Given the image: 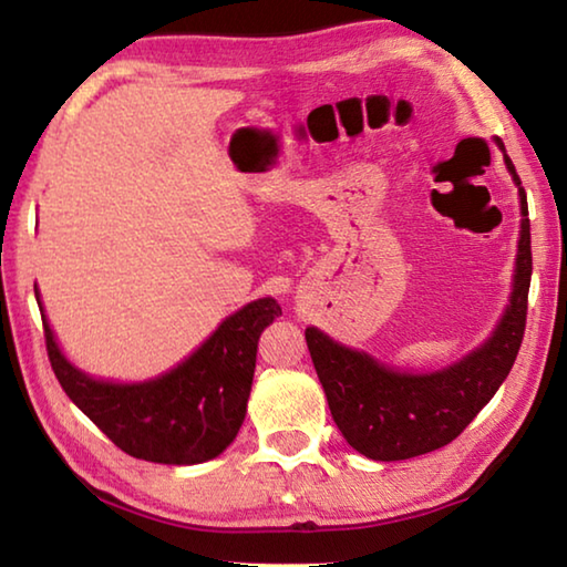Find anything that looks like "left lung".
<instances>
[{
	"instance_id": "left-lung-1",
	"label": "left lung",
	"mask_w": 567,
	"mask_h": 567,
	"mask_svg": "<svg viewBox=\"0 0 567 567\" xmlns=\"http://www.w3.org/2000/svg\"><path fill=\"white\" fill-rule=\"evenodd\" d=\"M495 145L501 147L505 167L517 187L520 237L511 300L491 338L445 368L412 372L392 368L364 350L348 348L318 328L305 330L334 425L364 457L392 463L453 443L493 400L520 350L533 275L530 219L520 177L505 155L503 142L495 137Z\"/></svg>"
}]
</instances>
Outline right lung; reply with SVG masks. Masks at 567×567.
Segmentation results:
<instances>
[{"mask_svg": "<svg viewBox=\"0 0 567 567\" xmlns=\"http://www.w3.org/2000/svg\"><path fill=\"white\" fill-rule=\"evenodd\" d=\"M34 297L52 370L66 398L124 453L162 465H197L225 453L247 415L257 342L282 315L275 297H260L227 315L175 368L147 380L120 382L94 378L70 362L47 320L37 285Z\"/></svg>", "mask_w": 567, "mask_h": 567, "instance_id": "add662e5", "label": "right lung"}]
</instances>
